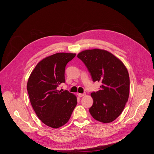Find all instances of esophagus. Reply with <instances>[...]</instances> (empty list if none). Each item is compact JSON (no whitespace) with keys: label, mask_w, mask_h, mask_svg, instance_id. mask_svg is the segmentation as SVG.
I'll return each mask as SVG.
<instances>
[{"label":"esophagus","mask_w":154,"mask_h":154,"mask_svg":"<svg viewBox=\"0 0 154 154\" xmlns=\"http://www.w3.org/2000/svg\"><path fill=\"white\" fill-rule=\"evenodd\" d=\"M77 94H78V96H79V97H83V96H85L86 94H85V93H78Z\"/></svg>","instance_id":"obj_1"}]
</instances>
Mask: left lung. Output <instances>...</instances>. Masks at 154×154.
I'll list each match as a JSON object with an SVG mask.
<instances>
[{"label": "left lung", "instance_id": "8db88e82", "mask_svg": "<svg viewBox=\"0 0 154 154\" xmlns=\"http://www.w3.org/2000/svg\"><path fill=\"white\" fill-rule=\"evenodd\" d=\"M77 57L86 65L93 80L102 83L97 92L91 94L93 104L90 114L99 122H113L121 114L128 99L130 79L127 68L121 60L103 49L85 50Z\"/></svg>", "mask_w": 154, "mask_h": 154}]
</instances>
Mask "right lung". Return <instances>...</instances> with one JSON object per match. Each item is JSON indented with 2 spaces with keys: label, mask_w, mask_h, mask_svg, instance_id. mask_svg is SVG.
Masks as SVG:
<instances>
[{
  "label": "right lung",
  "mask_w": 154,
  "mask_h": 154,
  "mask_svg": "<svg viewBox=\"0 0 154 154\" xmlns=\"http://www.w3.org/2000/svg\"><path fill=\"white\" fill-rule=\"evenodd\" d=\"M73 53H57L41 60L31 72L27 90L31 105L38 118L46 125L58 128L66 124L75 107V95L57 87L65 82L67 63Z\"/></svg>",
  "instance_id": "obj_1"
}]
</instances>
